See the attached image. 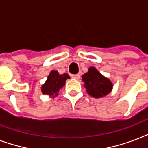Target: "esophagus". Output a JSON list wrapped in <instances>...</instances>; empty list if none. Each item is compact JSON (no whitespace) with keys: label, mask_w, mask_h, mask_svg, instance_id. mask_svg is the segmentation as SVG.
Wrapping results in <instances>:
<instances>
[{"label":"esophagus","mask_w":148,"mask_h":148,"mask_svg":"<svg viewBox=\"0 0 148 148\" xmlns=\"http://www.w3.org/2000/svg\"><path fill=\"white\" fill-rule=\"evenodd\" d=\"M73 79H75L79 80L80 79V75L79 74H76V75H71Z\"/></svg>","instance_id":"esophagus-1"}]
</instances>
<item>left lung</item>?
Wrapping results in <instances>:
<instances>
[{
  "instance_id": "obj_1",
  "label": "left lung",
  "mask_w": 148,
  "mask_h": 148,
  "mask_svg": "<svg viewBox=\"0 0 148 148\" xmlns=\"http://www.w3.org/2000/svg\"><path fill=\"white\" fill-rule=\"evenodd\" d=\"M82 78L86 92L94 98L105 97L113 89L110 80L104 77L95 67H90L88 72L82 75Z\"/></svg>"
}]
</instances>
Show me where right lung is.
<instances>
[{
    "instance_id": "obj_1",
    "label": "right lung",
    "mask_w": 148,
    "mask_h": 148,
    "mask_svg": "<svg viewBox=\"0 0 148 148\" xmlns=\"http://www.w3.org/2000/svg\"><path fill=\"white\" fill-rule=\"evenodd\" d=\"M69 75L66 73L60 75L58 71L52 70L49 73L44 84L42 86V92L43 94L49 95L50 97H55L58 95L60 89L66 84V79H69Z\"/></svg>"
}]
</instances>
